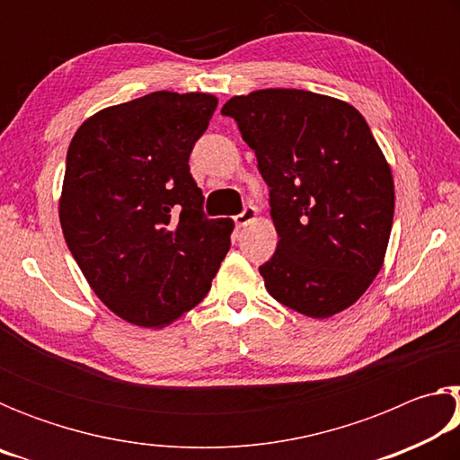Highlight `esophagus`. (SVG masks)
<instances>
[{
    "instance_id": "1",
    "label": "esophagus",
    "mask_w": 460,
    "mask_h": 460,
    "mask_svg": "<svg viewBox=\"0 0 460 460\" xmlns=\"http://www.w3.org/2000/svg\"><path fill=\"white\" fill-rule=\"evenodd\" d=\"M255 219H258V208H255V207H245L243 213L235 217V223H237V227H247V225L253 223Z\"/></svg>"
}]
</instances>
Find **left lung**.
I'll return each instance as SVG.
<instances>
[{"label": "left lung", "instance_id": "8db88e82", "mask_svg": "<svg viewBox=\"0 0 460 460\" xmlns=\"http://www.w3.org/2000/svg\"><path fill=\"white\" fill-rule=\"evenodd\" d=\"M221 113L270 186L278 247L260 268L266 290L310 318L353 306L384 266L395 205L367 121L347 101L300 89L235 95Z\"/></svg>", "mask_w": 460, "mask_h": 460}]
</instances>
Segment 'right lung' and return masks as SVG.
<instances>
[{
  "label": "right lung",
  "instance_id": "right-lung-1",
  "mask_svg": "<svg viewBox=\"0 0 460 460\" xmlns=\"http://www.w3.org/2000/svg\"><path fill=\"white\" fill-rule=\"evenodd\" d=\"M219 99L155 91L81 123L58 199L62 235L97 298L164 329L211 290L235 223L205 219L189 155Z\"/></svg>",
  "mask_w": 460,
  "mask_h": 460
}]
</instances>
